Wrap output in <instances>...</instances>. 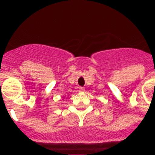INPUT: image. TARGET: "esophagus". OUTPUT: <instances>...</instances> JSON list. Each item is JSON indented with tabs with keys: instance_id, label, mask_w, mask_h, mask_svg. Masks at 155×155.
Returning <instances> with one entry per match:
<instances>
[{
	"instance_id": "esophagus-1",
	"label": "esophagus",
	"mask_w": 155,
	"mask_h": 155,
	"mask_svg": "<svg viewBox=\"0 0 155 155\" xmlns=\"http://www.w3.org/2000/svg\"><path fill=\"white\" fill-rule=\"evenodd\" d=\"M79 91H80V92H84V87H79Z\"/></svg>"
}]
</instances>
